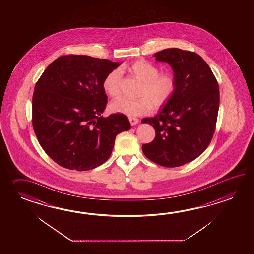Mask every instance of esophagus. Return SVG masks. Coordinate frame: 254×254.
Wrapping results in <instances>:
<instances>
[{"mask_svg": "<svg viewBox=\"0 0 254 254\" xmlns=\"http://www.w3.org/2000/svg\"><path fill=\"white\" fill-rule=\"evenodd\" d=\"M129 124L131 125H136L139 123V120L137 119V118H132V117L129 118Z\"/></svg>", "mask_w": 254, "mask_h": 254, "instance_id": "1", "label": "esophagus"}]
</instances>
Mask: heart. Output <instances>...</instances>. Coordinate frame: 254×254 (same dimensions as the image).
I'll use <instances>...</instances> for the list:
<instances>
[{"label": "heart", "mask_w": 254, "mask_h": 254, "mask_svg": "<svg viewBox=\"0 0 254 254\" xmlns=\"http://www.w3.org/2000/svg\"><path fill=\"white\" fill-rule=\"evenodd\" d=\"M125 70L142 82L136 100L120 99L111 104L114 113L129 117L149 114L152 108H160L173 97L176 80L172 73H159L156 65L146 60H137L125 67ZM103 88L110 97L121 95V75L117 70L110 71L104 77Z\"/></svg>", "instance_id": "1"}]
</instances>
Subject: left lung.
I'll return each instance as SVG.
<instances>
[{"label":"left lung","instance_id":"left-lung-1","mask_svg":"<svg viewBox=\"0 0 254 254\" xmlns=\"http://www.w3.org/2000/svg\"><path fill=\"white\" fill-rule=\"evenodd\" d=\"M173 70L176 89L162 111L143 124L155 129V138L142 145L148 159L164 167H178L205 151L215 130L220 91L211 68L199 54L178 48L153 55Z\"/></svg>","mask_w":254,"mask_h":254}]
</instances>
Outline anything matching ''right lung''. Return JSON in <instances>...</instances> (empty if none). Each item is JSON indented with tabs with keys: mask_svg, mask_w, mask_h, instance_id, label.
<instances>
[{
	"mask_svg": "<svg viewBox=\"0 0 254 254\" xmlns=\"http://www.w3.org/2000/svg\"><path fill=\"white\" fill-rule=\"evenodd\" d=\"M121 64L88 55L54 60L33 92V126L44 151L62 167L88 171L111 156L116 135L130 129L122 114L103 118L104 77Z\"/></svg>",
	"mask_w": 254,
	"mask_h": 254,
	"instance_id": "1",
	"label": "right lung"
}]
</instances>
